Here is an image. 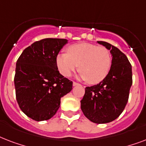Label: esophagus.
Returning a JSON list of instances; mask_svg holds the SVG:
<instances>
[{"instance_id":"34e87169","label":"esophagus","mask_w":146,"mask_h":146,"mask_svg":"<svg viewBox=\"0 0 146 146\" xmlns=\"http://www.w3.org/2000/svg\"><path fill=\"white\" fill-rule=\"evenodd\" d=\"M73 86H79V83H77V82H73Z\"/></svg>"}]
</instances>
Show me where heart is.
<instances>
[{
	"mask_svg": "<svg viewBox=\"0 0 146 146\" xmlns=\"http://www.w3.org/2000/svg\"><path fill=\"white\" fill-rule=\"evenodd\" d=\"M111 63V53L106 48L89 43L73 44L67 49V54L57 57V68L62 75L70 76L79 66V77L89 84H97L104 80Z\"/></svg>",
	"mask_w": 146,
	"mask_h": 146,
	"instance_id": "obj_1",
	"label": "heart"
}]
</instances>
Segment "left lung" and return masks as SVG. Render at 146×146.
<instances>
[{"mask_svg":"<svg viewBox=\"0 0 146 146\" xmlns=\"http://www.w3.org/2000/svg\"><path fill=\"white\" fill-rule=\"evenodd\" d=\"M112 56L111 70L98 84L85 89L81 110L92 122L107 123L119 117L124 110L133 83L132 66L127 56L106 42H98Z\"/></svg>","mask_w":146,"mask_h":146,"instance_id":"left-lung-1","label":"left lung"}]
</instances>
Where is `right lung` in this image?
I'll return each instance as SVG.
<instances>
[{
    "instance_id": "obj_1",
    "label": "right lung",
    "mask_w": 146,
    "mask_h": 146,
    "mask_svg": "<svg viewBox=\"0 0 146 146\" xmlns=\"http://www.w3.org/2000/svg\"><path fill=\"white\" fill-rule=\"evenodd\" d=\"M68 40L44 38L26 48L16 64L14 86L19 108L36 121L49 120L60 108V98L73 89L62 76L57 56Z\"/></svg>"
}]
</instances>
